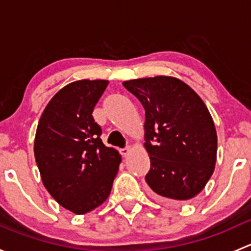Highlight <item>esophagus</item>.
Instances as JSON below:
<instances>
[{"instance_id":"esophagus-1","label":"esophagus","mask_w":251,"mask_h":251,"mask_svg":"<svg viewBox=\"0 0 251 251\" xmlns=\"http://www.w3.org/2000/svg\"><path fill=\"white\" fill-rule=\"evenodd\" d=\"M130 151H131L130 147H126V148L120 149V153H121V155H123V156H127L128 154H130Z\"/></svg>"}]
</instances>
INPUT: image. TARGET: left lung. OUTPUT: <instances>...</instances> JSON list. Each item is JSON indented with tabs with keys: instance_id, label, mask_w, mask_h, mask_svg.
<instances>
[{
	"instance_id": "left-lung-1",
	"label": "left lung",
	"mask_w": 251,
	"mask_h": 251,
	"mask_svg": "<svg viewBox=\"0 0 251 251\" xmlns=\"http://www.w3.org/2000/svg\"><path fill=\"white\" fill-rule=\"evenodd\" d=\"M146 110V181L156 198L179 203L204 189L215 170L217 133L211 114L186 82L159 75L124 81Z\"/></svg>"
}]
</instances>
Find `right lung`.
I'll use <instances>...</instances> for the list:
<instances>
[{"mask_svg":"<svg viewBox=\"0 0 251 251\" xmlns=\"http://www.w3.org/2000/svg\"><path fill=\"white\" fill-rule=\"evenodd\" d=\"M108 80H77L58 91L36 128L34 154L42 183L52 198L76 215L109 197L121 155L105 147L92 111Z\"/></svg>","mask_w":251,"mask_h":251,"instance_id":"add662e5","label":"right lung"}]
</instances>
